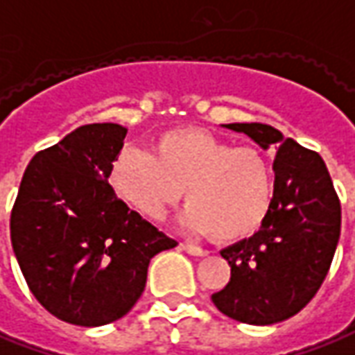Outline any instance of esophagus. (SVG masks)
<instances>
[{"mask_svg":"<svg viewBox=\"0 0 355 355\" xmlns=\"http://www.w3.org/2000/svg\"><path fill=\"white\" fill-rule=\"evenodd\" d=\"M180 248L187 250L188 254H192V257H206V254H208L206 248L196 247V245H192V243H180Z\"/></svg>","mask_w":355,"mask_h":355,"instance_id":"esophagus-1","label":"esophagus"}]
</instances>
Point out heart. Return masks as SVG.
I'll list each match as a JSON object with an SVG mask.
<instances>
[{"instance_id":"b5f03b06","label":"heart","mask_w":355,"mask_h":355,"mask_svg":"<svg viewBox=\"0 0 355 355\" xmlns=\"http://www.w3.org/2000/svg\"><path fill=\"white\" fill-rule=\"evenodd\" d=\"M108 184L128 208L161 219L187 194L180 216L190 233L235 243L259 231L274 198V171L254 147H233L204 130H168L149 153L122 147L108 167Z\"/></svg>"}]
</instances>
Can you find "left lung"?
<instances>
[{"label":"left lung","mask_w":355,"mask_h":355,"mask_svg":"<svg viewBox=\"0 0 355 355\" xmlns=\"http://www.w3.org/2000/svg\"><path fill=\"white\" fill-rule=\"evenodd\" d=\"M276 147L274 198L264 225L221 250L231 279L211 301L229 319L274 324L297 315L327 278L340 239V200L317 151L268 124H225Z\"/></svg>","instance_id":"obj_1"}]
</instances>
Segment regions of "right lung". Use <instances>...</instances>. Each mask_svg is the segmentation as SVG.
<instances>
[{"instance_id":"1","label":"right lung","mask_w":355,"mask_h":355,"mask_svg":"<svg viewBox=\"0 0 355 355\" xmlns=\"http://www.w3.org/2000/svg\"><path fill=\"white\" fill-rule=\"evenodd\" d=\"M126 132L87 124L38 151L11 209V245L26 286L69 324L122 319L144 293L149 260L177 247L108 184Z\"/></svg>"}]
</instances>
